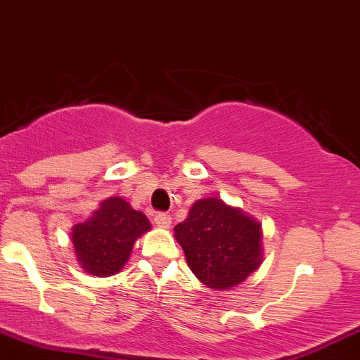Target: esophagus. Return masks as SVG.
Returning a JSON list of instances; mask_svg holds the SVG:
<instances>
[{"label":"esophagus","instance_id":"1","mask_svg":"<svg viewBox=\"0 0 360 360\" xmlns=\"http://www.w3.org/2000/svg\"><path fill=\"white\" fill-rule=\"evenodd\" d=\"M154 221H155V225H158V227H161V229H169V225H172V214H168V213H158V214H155Z\"/></svg>","mask_w":360,"mask_h":360}]
</instances>
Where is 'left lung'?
Here are the masks:
<instances>
[{
	"label": "left lung",
	"mask_w": 360,
	"mask_h": 360,
	"mask_svg": "<svg viewBox=\"0 0 360 360\" xmlns=\"http://www.w3.org/2000/svg\"><path fill=\"white\" fill-rule=\"evenodd\" d=\"M262 224L220 198L198 199L175 227L194 276L213 291L239 286L263 262Z\"/></svg>",
	"instance_id": "left-lung-1"
}]
</instances>
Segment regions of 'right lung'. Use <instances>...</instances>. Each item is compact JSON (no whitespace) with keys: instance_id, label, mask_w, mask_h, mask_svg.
<instances>
[{"instance_id":"obj_1","label":"right lung","mask_w":360,"mask_h":360,"mask_svg":"<svg viewBox=\"0 0 360 360\" xmlns=\"http://www.w3.org/2000/svg\"><path fill=\"white\" fill-rule=\"evenodd\" d=\"M150 227L149 218L120 195L103 199L86 221L72 227L70 240L76 260L91 276H114L129 260L135 240Z\"/></svg>"}]
</instances>
